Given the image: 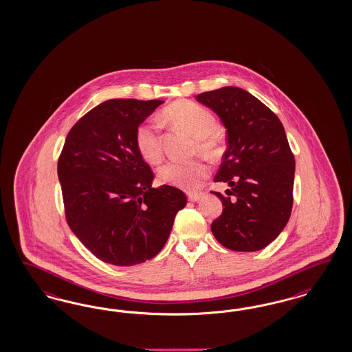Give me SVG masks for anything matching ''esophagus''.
Listing matches in <instances>:
<instances>
[{"mask_svg":"<svg viewBox=\"0 0 352 352\" xmlns=\"http://www.w3.org/2000/svg\"><path fill=\"white\" fill-rule=\"evenodd\" d=\"M187 196H188V200H190V201L195 203V201H199V200L201 199L203 193H201V192H190Z\"/></svg>","mask_w":352,"mask_h":352,"instance_id":"obj_1","label":"esophagus"}]
</instances>
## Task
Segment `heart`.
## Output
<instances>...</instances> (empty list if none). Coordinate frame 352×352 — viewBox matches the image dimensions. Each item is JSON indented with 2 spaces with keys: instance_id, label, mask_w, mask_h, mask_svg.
<instances>
[{
  "instance_id": "b5f03b06",
  "label": "heart",
  "mask_w": 352,
  "mask_h": 352,
  "mask_svg": "<svg viewBox=\"0 0 352 352\" xmlns=\"http://www.w3.org/2000/svg\"><path fill=\"white\" fill-rule=\"evenodd\" d=\"M161 120L170 122L195 137L196 152L208 157H217L221 152L222 133L217 126L213 113L188 100L175 102L162 111ZM135 144L140 156L151 164H157L162 157L159 129L155 124H140L135 133ZM209 166L201 160L170 161L159 170L160 179L165 183L195 190L209 177Z\"/></svg>"
}]
</instances>
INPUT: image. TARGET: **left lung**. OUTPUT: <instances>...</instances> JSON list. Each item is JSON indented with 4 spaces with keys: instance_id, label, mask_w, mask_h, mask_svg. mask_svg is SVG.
Returning a JSON list of instances; mask_svg holds the SVG:
<instances>
[{
    "instance_id": "8db88e82",
    "label": "left lung",
    "mask_w": 352,
    "mask_h": 352,
    "mask_svg": "<svg viewBox=\"0 0 352 352\" xmlns=\"http://www.w3.org/2000/svg\"><path fill=\"white\" fill-rule=\"evenodd\" d=\"M227 129V149L214 182L230 186L223 212L212 223L215 239L234 252L271 244L288 223L296 161L284 126L256 96L234 86L199 94Z\"/></svg>"
}]
</instances>
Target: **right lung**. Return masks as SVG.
<instances>
[{
    "label": "right lung",
    "instance_id": "add662e5",
    "mask_svg": "<svg viewBox=\"0 0 352 352\" xmlns=\"http://www.w3.org/2000/svg\"><path fill=\"white\" fill-rule=\"evenodd\" d=\"M162 100L109 99L69 130L58 161L65 219L100 261L134 266L160 253L187 204L173 186L152 188L135 144L139 125Z\"/></svg>",
    "mask_w": 352,
    "mask_h": 352
}]
</instances>
